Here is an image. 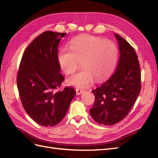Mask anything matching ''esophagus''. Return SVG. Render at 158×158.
<instances>
[{"label":"esophagus","mask_w":158,"mask_h":158,"mask_svg":"<svg viewBox=\"0 0 158 158\" xmlns=\"http://www.w3.org/2000/svg\"><path fill=\"white\" fill-rule=\"evenodd\" d=\"M76 94H77L78 95H80V94H83L84 91L82 90V89H81L77 88V89H76Z\"/></svg>","instance_id":"obj_1"}]
</instances>
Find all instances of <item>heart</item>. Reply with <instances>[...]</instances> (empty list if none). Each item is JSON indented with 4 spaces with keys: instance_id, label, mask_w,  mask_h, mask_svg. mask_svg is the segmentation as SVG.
Masks as SVG:
<instances>
[{
    "instance_id": "heart-1",
    "label": "heart",
    "mask_w": 158,
    "mask_h": 158,
    "mask_svg": "<svg viewBox=\"0 0 158 158\" xmlns=\"http://www.w3.org/2000/svg\"><path fill=\"white\" fill-rule=\"evenodd\" d=\"M70 46L63 47L59 52L60 69L65 74H70L78 69L80 61L83 66L67 79L70 85L85 88L92 84L95 79L100 82L112 73L118 55L117 47L112 41L84 35L73 39Z\"/></svg>"
}]
</instances>
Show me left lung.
Returning <instances> with one entry per match:
<instances>
[{
	"label": "left lung",
	"instance_id": "1",
	"mask_svg": "<svg viewBox=\"0 0 158 158\" xmlns=\"http://www.w3.org/2000/svg\"><path fill=\"white\" fill-rule=\"evenodd\" d=\"M120 57L115 72L101 86L92 90L95 99L89 110L94 120L104 125L122 121L131 111L140 92L141 73L135 49L114 33Z\"/></svg>",
	"mask_w": 158,
	"mask_h": 158
}]
</instances>
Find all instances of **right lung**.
Returning <instances> with one entry per match:
<instances>
[{
	"instance_id": "1",
	"label": "right lung",
	"mask_w": 158,
	"mask_h": 158,
	"mask_svg": "<svg viewBox=\"0 0 158 158\" xmlns=\"http://www.w3.org/2000/svg\"><path fill=\"white\" fill-rule=\"evenodd\" d=\"M66 33L46 31L29 45L22 55L17 87L23 109L43 127L59 124L75 96L73 88L59 91L64 78L60 73L58 47Z\"/></svg>"
}]
</instances>
